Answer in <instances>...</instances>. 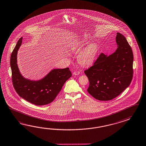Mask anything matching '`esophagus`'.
Masks as SVG:
<instances>
[{
  "instance_id": "1",
  "label": "esophagus",
  "mask_w": 146,
  "mask_h": 146,
  "mask_svg": "<svg viewBox=\"0 0 146 146\" xmlns=\"http://www.w3.org/2000/svg\"><path fill=\"white\" fill-rule=\"evenodd\" d=\"M80 72L79 71L74 72L73 73V74L74 75H77L80 74Z\"/></svg>"
}]
</instances>
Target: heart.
Listing matches in <instances>:
<instances>
[{
	"label": "heart",
	"instance_id": "1",
	"mask_svg": "<svg viewBox=\"0 0 146 146\" xmlns=\"http://www.w3.org/2000/svg\"><path fill=\"white\" fill-rule=\"evenodd\" d=\"M89 40L88 36L85 35L72 42L70 46V49L74 52L78 51ZM99 48V45L97 42H92L88 43L78 54L77 59L78 63L83 66L92 65L96 58Z\"/></svg>",
	"mask_w": 146,
	"mask_h": 146
}]
</instances>
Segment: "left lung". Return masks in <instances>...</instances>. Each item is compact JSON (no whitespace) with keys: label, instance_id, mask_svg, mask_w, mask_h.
I'll use <instances>...</instances> for the list:
<instances>
[{"label":"left lung","instance_id":"8db88e82","mask_svg":"<svg viewBox=\"0 0 146 146\" xmlns=\"http://www.w3.org/2000/svg\"><path fill=\"white\" fill-rule=\"evenodd\" d=\"M117 48L110 55L102 53L94 65L85 71L90 82L88 92L99 101H109L129 86L133 75V51L125 37L117 33Z\"/></svg>","mask_w":146,"mask_h":146}]
</instances>
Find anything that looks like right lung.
I'll use <instances>...</instances> for the list:
<instances>
[{
	"label": "right lung",
	"mask_w": 146,
	"mask_h": 146,
	"mask_svg": "<svg viewBox=\"0 0 146 146\" xmlns=\"http://www.w3.org/2000/svg\"><path fill=\"white\" fill-rule=\"evenodd\" d=\"M18 40L10 57L13 87L20 96L36 105L50 104L61 90L63 85L72 76L69 68H54L44 77L32 80L23 76L17 64V54L23 42Z\"/></svg>",
	"instance_id": "add662e5"
}]
</instances>
